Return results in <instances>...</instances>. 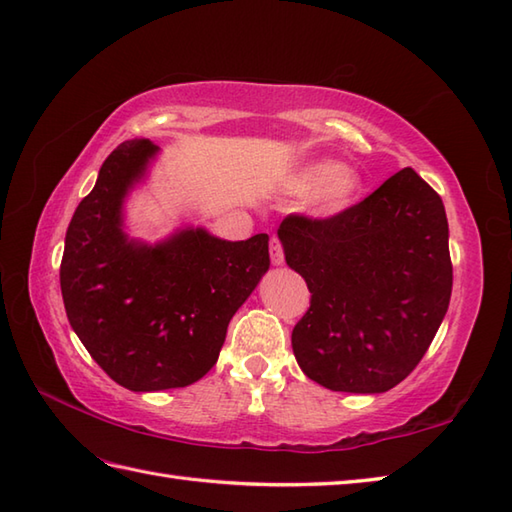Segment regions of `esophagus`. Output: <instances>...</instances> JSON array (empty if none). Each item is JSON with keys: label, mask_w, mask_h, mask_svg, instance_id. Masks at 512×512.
<instances>
[{"label": "esophagus", "mask_w": 512, "mask_h": 512, "mask_svg": "<svg viewBox=\"0 0 512 512\" xmlns=\"http://www.w3.org/2000/svg\"><path fill=\"white\" fill-rule=\"evenodd\" d=\"M269 256H271V263H274L276 267L285 263V249H282V243L278 241V238H271Z\"/></svg>", "instance_id": "34e87169"}]
</instances>
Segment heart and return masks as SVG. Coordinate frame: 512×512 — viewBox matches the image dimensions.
Returning a JSON list of instances; mask_svg holds the SVG:
<instances>
[{
  "label": "heart",
  "instance_id": "obj_1",
  "mask_svg": "<svg viewBox=\"0 0 512 512\" xmlns=\"http://www.w3.org/2000/svg\"><path fill=\"white\" fill-rule=\"evenodd\" d=\"M287 188L293 195L313 192L311 212L317 217H337L355 206L363 190V181L357 170L346 168L335 160H320L295 170Z\"/></svg>",
  "mask_w": 512,
  "mask_h": 512
}]
</instances>
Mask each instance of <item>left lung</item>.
<instances>
[{"label":"left lung","mask_w":512,"mask_h":512,"mask_svg":"<svg viewBox=\"0 0 512 512\" xmlns=\"http://www.w3.org/2000/svg\"><path fill=\"white\" fill-rule=\"evenodd\" d=\"M278 238L311 291L291 335L306 377L355 394L401 383L449 309V225L438 192L403 168L337 217L291 214Z\"/></svg>","instance_id":"left-lung-1"}]
</instances>
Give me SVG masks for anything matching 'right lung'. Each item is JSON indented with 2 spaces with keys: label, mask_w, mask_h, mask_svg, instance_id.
<instances>
[{
  "label": "right lung",
  "mask_w": 512,
  "mask_h": 512,
  "mask_svg": "<svg viewBox=\"0 0 512 512\" xmlns=\"http://www.w3.org/2000/svg\"><path fill=\"white\" fill-rule=\"evenodd\" d=\"M160 146L127 140L100 166L65 234L61 293L89 355L131 392L186 388L219 359L227 324L269 269V236L223 241L181 227L160 243L124 230V199Z\"/></svg>",
  "instance_id": "add662e5"
}]
</instances>
